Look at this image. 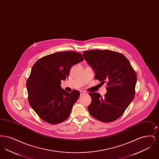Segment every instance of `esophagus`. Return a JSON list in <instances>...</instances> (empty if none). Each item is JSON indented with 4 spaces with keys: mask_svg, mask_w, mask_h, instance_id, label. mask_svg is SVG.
I'll return each mask as SVG.
<instances>
[{
    "mask_svg": "<svg viewBox=\"0 0 159 159\" xmlns=\"http://www.w3.org/2000/svg\"><path fill=\"white\" fill-rule=\"evenodd\" d=\"M80 95H82L85 94V93H86V92H84V91L81 90V91H80Z\"/></svg>",
    "mask_w": 159,
    "mask_h": 159,
    "instance_id": "34e87169",
    "label": "esophagus"
}]
</instances>
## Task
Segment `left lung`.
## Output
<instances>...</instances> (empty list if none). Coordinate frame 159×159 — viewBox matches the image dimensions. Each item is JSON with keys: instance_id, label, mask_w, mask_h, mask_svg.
Listing matches in <instances>:
<instances>
[{"instance_id": "1", "label": "left lung", "mask_w": 159, "mask_h": 159, "mask_svg": "<svg viewBox=\"0 0 159 159\" xmlns=\"http://www.w3.org/2000/svg\"><path fill=\"white\" fill-rule=\"evenodd\" d=\"M84 59L95 72V79L107 82L104 97L90 92L88 106L91 116L102 122L119 118L132 101L135 93L136 75L128 60L123 55L109 50L84 51Z\"/></svg>"}]
</instances>
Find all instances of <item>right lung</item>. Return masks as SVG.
Here are the masks:
<instances>
[{
    "label": "right lung",
    "mask_w": 159,
    "mask_h": 159,
    "mask_svg": "<svg viewBox=\"0 0 159 159\" xmlns=\"http://www.w3.org/2000/svg\"><path fill=\"white\" fill-rule=\"evenodd\" d=\"M83 60L81 53L59 52L41 58L33 65L26 82L28 99L43 120L53 125L68 119L80 92L62 89L61 80L69 76L73 65Z\"/></svg>",
    "instance_id": "obj_1"
}]
</instances>
